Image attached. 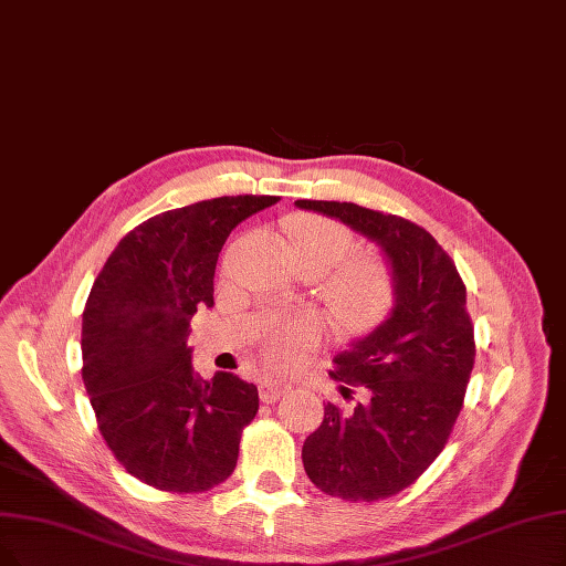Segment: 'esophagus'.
<instances>
[{
  "instance_id": "obj_1",
  "label": "esophagus",
  "mask_w": 566,
  "mask_h": 566,
  "mask_svg": "<svg viewBox=\"0 0 566 566\" xmlns=\"http://www.w3.org/2000/svg\"><path fill=\"white\" fill-rule=\"evenodd\" d=\"M290 382H285V380H262L260 382V399L264 401V403H271V401H276V399H281L285 392H290Z\"/></svg>"
}]
</instances>
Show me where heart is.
<instances>
[{
  "label": "heart",
  "mask_w": 566,
  "mask_h": 566,
  "mask_svg": "<svg viewBox=\"0 0 566 566\" xmlns=\"http://www.w3.org/2000/svg\"><path fill=\"white\" fill-rule=\"evenodd\" d=\"M292 245L300 260L321 262L327 271L342 264L353 251V234L344 224L323 218H297L290 228ZM380 290V274L371 264H353L334 281V295L338 302L359 306L369 304ZM313 329L306 323L276 329L266 342V355L276 365H290L297 357L302 344L311 338Z\"/></svg>",
  "instance_id": "heart-1"
}]
</instances>
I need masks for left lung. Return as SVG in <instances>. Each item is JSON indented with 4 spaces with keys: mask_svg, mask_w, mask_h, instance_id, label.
<instances>
[{
    "mask_svg": "<svg viewBox=\"0 0 566 566\" xmlns=\"http://www.w3.org/2000/svg\"><path fill=\"white\" fill-rule=\"evenodd\" d=\"M295 207L342 220L374 241L390 269L388 315L353 338L329 371L361 397L353 406L327 401L302 448L315 488L346 502H376L411 485L453 432L476 357L467 287L416 222L350 201L297 199ZM346 386L338 388L350 399Z\"/></svg>",
    "mask_w": 566,
    "mask_h": 566,
    "instance_id": "left-lung-1",
    "label": "left lung"
}]
</instances>
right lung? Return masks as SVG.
Here are the masks:
<instances>
[{"instance_id":"obj_1","label":"right lung","mask_w":566,"mask_h":566,"mask_svg":"<svg viewBox=\"0 0 566 566\" xmlns=\"http://www.w3.org/2000/svg\"><path fill=\"white\" fill-rule=\"evenodd\" d=\"M279 197H216L153 216L120 239L83 311V382L99 432L139 481L205 492L230 476L258 388L230 371L209 382L188 346L197 306H213L218 253Z\"/></svg>"}]
</instances>
